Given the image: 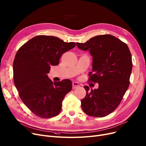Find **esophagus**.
Segmentation results:
<instances>
[{"mask_svg":"<svg viewBox=\"0 0 146 146\" xmlns=\"http://www.w3.org/2000/svg\"><path fill=\"white\" fill-rule=\"evenodd\" d=\"M72 86H73V89H75V88H76L79 86V84L78 83V82H73L72 83Z\"/></svg>","mask_w":146,"mask_h":146,"instance_id":"esophagus-1","label":"esophagus"}]
</instances>
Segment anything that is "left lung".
Instances as JSON below:
<instances>
[{
	"label": "left lung",
	"instance_id": "1",
	"mask_svg": "<svg viewBox=\"0 0 146 146\" xmlns=\"http://www.w3.org/2000/svg\"><path fill=\"white\" fill-rule=\"evenodd\" d=\"M81 50H89L92 56V71L89 80L98 83V89L90 91L81 100L86 115L102 117L115 110L129 85L132 68V56L128 45L110 35H98L84 43H76Z\"/></svg>",
	"mask_w": 146,
	"mask_h": 146
}]
</instances>
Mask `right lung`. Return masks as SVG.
<instances>
[{
	"label": "right lung",
	"mask_w": 146,
	"mask_h": 146,
	"mask_svg": "<svg viewBox=\"0 0 146 146\" xmlns=\"http://www.w3.org/2000/svg\"><path fill=\"white\" fill-rule=\"evenodd\" d=\"M76 46L55 36L39 35L18 49L13 63L14 84L19 96L35 115L42 118L57 116L62 101L72 90L69 79L52 82L47 74L59 64L61 55Z\"/></svg>",
	"instance_id": "1"
}]
</instances>
